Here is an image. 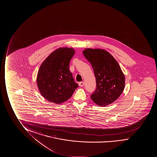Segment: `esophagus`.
<instances>
[{
    "mask_svg": "<svg viewBox=\"0 0 157 157\" xmlns=\"http://www.w3.org/2000/svg\"><path fill=\"white\" fill-rule=\"evenodd\" d=\"M79 86L80 87H83L84 86V82H81L79 83Z\"/></svg>",
    "mask_w": 157,
    "mask_h": 157,
    "instance_id": "obj_1",
    "label": "esophagus"
}]
</instances>
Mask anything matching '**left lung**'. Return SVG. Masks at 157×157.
I'll return each mask as SVG.
<instances>
[{"instance_id": "1", "label": "left lung", "mask_w": 157, "mask_h": 157, "mask_svg": "<svg viewBox=\"0 0 157 157\" xmlns=\"http://www.w3.org/2000/svg\"><path fill=\"white\" fill-rule=\"evenodd\" d=\"M82 52L91 64L96 79V90L91 95V100L100 106L114 102L124 91L125 84L119 63L105 50L87 48Z\"/></svg>"}]
</instances>
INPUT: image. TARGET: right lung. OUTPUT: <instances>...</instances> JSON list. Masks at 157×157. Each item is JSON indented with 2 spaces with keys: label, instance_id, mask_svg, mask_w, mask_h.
Wrapping results in <instances>:
<instances>
[{
  "label": "right lung",
  "instance_id": "obj_1",
  "mask_svg": "<svg viewBox=\"0 0 157 157\" xmlns=\"http://www.w3.org/2000/svg\"><path fill=\"white\" fill-rule=\"evenodd\" d=\"M75 53L70 48H59L50 54L40 66L37 85L40 93L52 103L61 104L72 96L78 84L69 70Z\"/></svg>",
  "mask_w": 157,
  "mask_h": 157
}]
</instances>
